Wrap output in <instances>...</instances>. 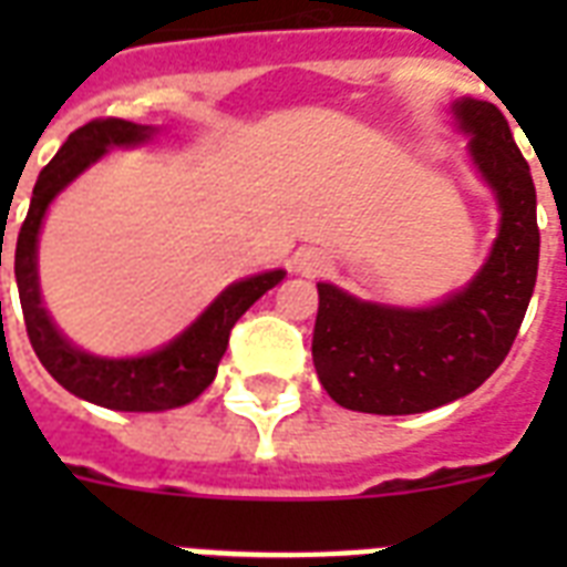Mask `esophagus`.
Here are the masks:
<instances>
[{"label":"esophagus","instance_id":"obj_1","mask_svg":"<svg viewBox=\"0 0 567 567\" xmlns=\"http://www.w3.org/2000/svg\"><path fill=\"white\" fill-rule=\"evenodd\" d=\"M329 261L320 256L318 249H309V252H302L300 256V270L309 276H318V274H327Z\"/></svg>","mask_w":567,"mask_h":567}]
</instances>
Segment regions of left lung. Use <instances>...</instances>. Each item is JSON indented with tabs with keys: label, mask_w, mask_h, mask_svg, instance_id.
Masks as SVG:
<instances>
[{
	"label": "left lung",
	"mask_w": 567,
	"mask_h": 567,
	"mask_svg": "<svg viewBox=\"0 0 567 567\" xmlns=\"http://www.w3.org/2000/svg\"><path fill=\"white\" fill-rule=\"evenodd\" d=\"M471 155L501 199V235L474 282L432 309H388L320 282L311 359L344 409L417 414L471 394L509 355L538 274L536 185L492 102L453 105Z\"/></svg>",
	"instance_id": "left-lung-1"
}]
</instances>
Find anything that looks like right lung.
Masks as SVG:
<instances>
[{
    "instance_id": "1",
    "label": "right lung",
    "mask_w": 567,
    "mask_h": 567,
    "mask_svg": "<svg viewBox=\"0 0 567 567\" xmlns=\"http://www.w3.org/2000/svg\"><path fill=\"white\" fill-rule=\"evenodd\" d=\"M146 137H150V126H137L120 117H100L75 128L58 150L55 158L40 171L29 214L22 220L17 249L11 256L25 332L40 364L70 394L82 396L87 403L105 405V409H117V412H164V409H176L196 400L217 377V364L229 347L231 327L261 293L270 291L276 282H282L285 276V270H270V274L235 282L176 341L141 359H102L70 344L40 302L38 261H34L40 220L52 196L64 188L66 182H73L87 164L96 162L109 146L141 144Z\"/></svg>"
}]
</instances>
